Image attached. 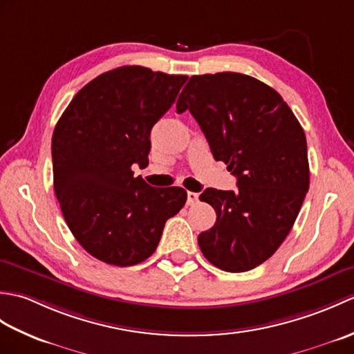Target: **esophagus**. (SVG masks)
Here are the masks:
<instances>
[{
  "label": "esophagus",
  "mask_w": 354,
  "mask_h": 354,
  "mask_svg": "<svg viewBox=\"0 0 354 354\" xmlns=\"http://www.w3.org/2000/svg\"><path fill=\"white\" fill-rule=\"evenodd\" d=\"M198 199H199V193H194V192L187 193V204H189V205L196 204Z\"/></svg>",
  "instance_id": "esophagus-1"
}]
</instances>
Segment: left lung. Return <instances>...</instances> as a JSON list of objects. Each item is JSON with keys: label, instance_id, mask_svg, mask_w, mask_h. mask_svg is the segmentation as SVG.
<instances>
[{"label": "left lung", "instance_id": "obj_1", "mask_svg": "<svg viewBox=\"0 0 354 354\" xmlns=\"http://www.w3.org/2000/svg\"><path fill=\"white\" fill-rule=\"evenodd\" d=\"M199 123L216 161L228 164L237 190L207 189L216 212L198 243L227 272L261 265L288 237L309 190L301 124L275 89L240 73L192 76L176 102Z\"/></svg>", "mask_w": 354, "mask_h": 354}]
</instances>
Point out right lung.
Listing matches in <instances>:
<instances>
[{
  "instance_id": "add662e5",
  "label": "right lung",
  "mask_w": 354,
  "mask_h": 354,
  "mask_svg": "<svg viewBox=\"0 0 354 354\" xmlns=\"http://www.w3.org/2000/svg\"><path fill=\"white\" fill-rule=\"evenodd\" d=\"M189 79L126 65L97 76L74 95L53 132L55 193L65 222L86 252L133 266L156 250L164 225L187 201L181 187L156 189L146 167L150 131Z\"/></svg>"
}]
</instances>
